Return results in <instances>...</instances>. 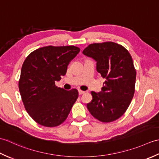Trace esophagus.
Returning <instances> with one entry per match:
<instances>
[{
	"label": "esophagus",
	"mask_w": 159,
	"mask_h": 159,
	"mask_svg": "<svg viewBox=\"0 0 159 159\" xmlns=\"http://www.w3.org/2000/svg\"><path fill=\"white\" fill-rule=\"evenodd\" d=\"M85 93V92H84V91H81V90H79V95H82V94H83V93Z\"/></svg>",
	"instance_id": "esophagus-1"
}]
</instances>
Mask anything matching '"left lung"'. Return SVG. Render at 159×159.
Segmentation results:
<instances>
[{"instance_id": "obj_1", "label": "left lung", "mask_w": 159, "mask_h": 159, "mask_svg": "<svg viewBox=\"0 0 159 159\" xmlns=\"http://www.w3.org/2000/svg\"><path fill=\"white\" fill-rule=\"evenodd\" d=\"M83 53L96 61L97 72L106 79L101 92H92L87 109L102 122L117 120L126 112L134 93L136 70L131 55L124 46L111 42L89 44Z\"/></svg>"}]
</instances>
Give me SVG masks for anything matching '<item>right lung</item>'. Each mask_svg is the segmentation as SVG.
Returning a JSON list of instances; mask_svg holds the SVG:
<instances>
[{"instance_id": "obj_1", "label": "right lung", "mask_w": 159, "mask_h": 159, "mask_svg": "<svg viewBox=\"0 0 159 159\" xmlns=\"http://www.w3.org/2000/svg\"><path fill=\"white\" fill-rule=\"evenodd\" d=\"M79 52L74 46H48L34 50L24 61L19 91L27 113L42 126L62 124L77 100V89L66 91L57 87L55 81L65 75L69 63Z\"/></svg>"}]
</instances>
